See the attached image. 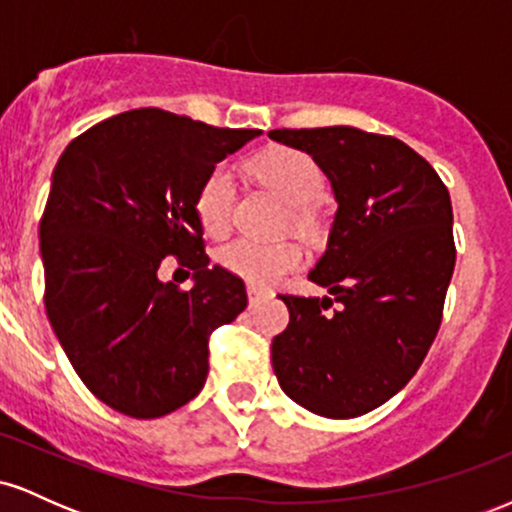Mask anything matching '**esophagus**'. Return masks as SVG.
<instances>
[{
    "label": "esophagus",
    "instance_id": "1",
    "mask_svg": "<svg viewBox=\"0 0 512 512\" xmlns=\"http://www.w3.org/2000/svg\"><path fill=\"white\" fill-rule=\"evenodd\" d=\"M264 298H267V291L257 289V286H248V303H250V308L260 305Z\"/></svg>",
    "mask_w": 512,
    "mask_h": 512
}]
</instances>
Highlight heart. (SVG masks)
Here are the masks:
<instances>
[{
  "label": "heart",
  "mask_w": 512,
  "mask_h": 512,
  "mask_svg": "<svg viewBox=\"0 0 512 512\" xmlns=\"http://www.w3.org/2000/svg\"><path fill=\"white\" fill-rule=\"evenodd\" d=\"M250 173L279 192L291 207H310L322 192V173L310 156L293 149H269L250 161ZM236 185L226 166H216L197 190L195 209L209 236H223L231 226ZM219 264L252 286H272L301 267L303 250L289 240L236 238L219 250Z\"/></svg>",
  "instance_id": "heart-1"
}]
</instances>
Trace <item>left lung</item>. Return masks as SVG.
Instances as JSON below:
<instances>
[{
    "instance_id": "left-lung-1",
    "label": "left lung",
    "mask_w": 512,
    "mask_h": 512,
    "mask_svg": "<svg viewBox=\"0 0 512 512\" xmlns=\"http://www.w3.org/2000/svg\"><path fill=\"white\" fill-rule=\"evenodd\" d=\"M269 139L313 156L337 202L308 274L330 296H279L291 320L272 342L274 375L313 414L354 419L395 397L436 339L455 269L448 187L407 144L358 127Z\"/></svg>"
}]
</instances>
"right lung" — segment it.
<instances>
[{
  "label": "right lung",
  "instance_id": "add662e5",
  "mask_svg": "<svg viewBox=\"0 0 512 512\" xmlns=\"http://www.w3.org/2000/svg\"><path fill=\"white\" fill-rule=\"evenodd\" d=\"M257 129H216L158 108L86 129L52 170L40 221L45 310L84 385L134 419H156L207 383L209 334L248 305L245 284L209 267L195 199ZM166 254L196 284L157 279Z\"/></svg>",
  "mask_w": 512,
  "mask_h": 512
}]
</instances>
